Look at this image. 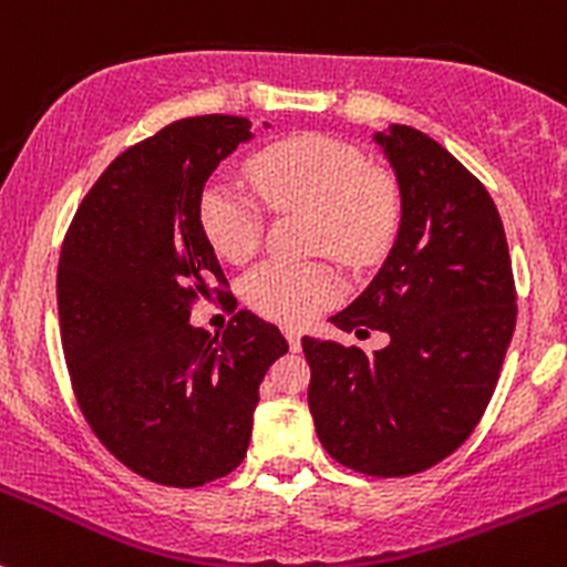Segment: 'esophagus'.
I'll list each match as a JSON object with an SVG mask.
<instances>
[{
	"label": "esophagus",
	"instance_id": "34e87169",
	"mask_svg": "<svg viewBox=\"0 0 567 567\" xmlns=\"http://www.w3.org/2000/svg\"><path fill=\"white\" fill-rule=\"evenodd\" d=\"M285 338H288L290 349L299 351L301 349V332L296 327H285Z\"/></svg>",
	"mask_w": 567,
	"mask_h": 567
}]
</instances>
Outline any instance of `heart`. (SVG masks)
<instances>
[{
	"instance_id": "b5f03b06",
	"label": "heart",
	"mask_w": 567,
	"mask_h": 567,
	"mask_svg": "<svg viewBox=\"0 0 567 567\" xmlns=\"http://www.w3.org/2000/svg\"><path fill=\"white\" fill-rule=\"evenodd\" d=\"M249 177L268 207L316 218V246L349 266H368L390 244L395 196L365 157L327 135H296L262 150ZM199 221L213 249L244 262L260 246L262 213L244 190L210 183L202 190ZM340 282L318 262H262L244 279V296L257 312L282 323H305L332 305Z\"/></svg>"
}]
</instances>
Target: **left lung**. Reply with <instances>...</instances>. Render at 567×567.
Here are the masks:
<instances>
[{"label":"left lung","mask_w":567,"mask_h":567,"mask_svg":"<svg viewBox=\"0 0 567 567\" xmlns=\"http://www.w3.org/2000/svg\"><path fill=\"white\" fill-rule=\"evenodd\" d=\"M399 185V229L377 277L329 318L388 332L384 349L301 338L321 446L368 476H410L457 452L491 404L515 332L502 218L485 185L435 137L373 132Z\"/></svg>","instance_id":"left-lung-1"}]
</instances>
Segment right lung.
Returning <instances> with one entry per match:
<instances>
[{
    "instance_id": "add662e5",
    "label": "right lung",
    "mask_w": 567,
    "mask_h": 567,
    "mask_svg": "<svg viewBox=\"0 0 567 567\" xmlns=\"http://www.w3.org/2000/svg\"><path fill=\"white\" fill-rule=\"evenodd\" d=\"M251 137L240 115L163 126L110 163L60 251V338L82 415L157 485L202 487L244 463L260 382L288 351L249 310L221 338L190 323L194 301L227 282L199 221L202 190Z\"/></svg>"
}]
</instances>
